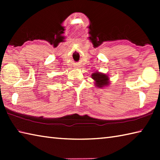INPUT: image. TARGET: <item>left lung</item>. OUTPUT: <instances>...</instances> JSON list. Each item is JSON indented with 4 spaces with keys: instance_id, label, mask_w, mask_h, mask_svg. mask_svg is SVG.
<instances>
[{
    "instance_id": "1",
    "label": "left lung",
    "mask_w": 160,
    "mask_h": 160,
    "mask_svg": "<svg viewBox=\"0 0 160 160\" xmlns=\"http://www.w3.org/2000/svg\"><path fill=\"white\" fill-rule=\"evenodd\" d=\"M91 77L94 81V85L97 88H106L110 85V80L109 75L96 71L92 74Z\"/></svg>"
}]
</instances>
